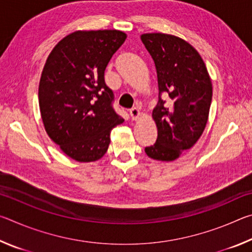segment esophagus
Listing matches in <instances>:
<instances>
[{
	"label": "esophagus",
	"mask_w": 252,
	"mask_h": 252,
	"mask_svg": "<svg viewBox=\"0 0 252 252\" xmlns=\"http://www.w3.org/2000/svg\"><path fill=\"white\" fill-rule=\"evenodd\" d=\"M130 116H131L132 120H138L140 116H141V112H140V111L136 108H132L130 110Z\"/></svg>",
	"instance_id": "esophagus-1"
}]
</instances>
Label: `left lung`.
I'll use <instances>...</instances> for the list:
<instances>
[{"label": "left lung", "instance_id": "8db88e82", "mask_svg": "<svg viewBox=\"0 0 252 252\" xmlns=\"http://www.w3.org/2000/svg\"><path fill=\"white\" fill-rule=\"evenodd\" d=\"M141 41L155 61L159 87V102L152 111L158 138L144 151L153 160L174 161L203 133L211 79L198 51L187 41L164 33H144ZM162 93L169 95L168 104L160 99Z\"/></svg>", "mask_w": 252, "mask_h": 252}]
</instances>
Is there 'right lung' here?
Wrapping results in <instances>:
<instances>
[{
    "mask_svg": "<svg viewBox=\"0 0 252 252\" xmlns=\"http://www.w3.org/2000/svg\"><path fill=\"white\" fill-rule=\"evenodd\" d=\"M126 39L118 30L75 31L46 59L39 85L42 121L50 138L75 161L101 159L111 130L123 122L112 108L104 71Z\"/></svg>",
    "mask_w": 252,
    "mask_h": 252,
    "instance_id": "right-lung-1",
    "label": "right lung"
}]
</instances>
